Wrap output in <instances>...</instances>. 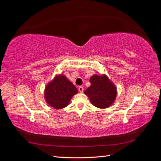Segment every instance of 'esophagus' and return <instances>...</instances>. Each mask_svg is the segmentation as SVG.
Listing matches in <instances>:
<instances>
[{
    "mask_svg": "<svg viewBox=\"0 0 161 161\" xmlns=\"http://www.w3.org/2000/svg\"><path fill=\"white\" fill-rule=\"evenodd\" d=\"M79 91L80 92H83V91H84V88H83V87H82V86H79Z\"/></svg>",
    "mask_w": 161,
    "mask_h": 161,
    "instance_id": "obj_1",
    "label": "esophagus"
}]
</instances>
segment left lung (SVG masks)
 I'll use <instances>...</instances> for the list:
<instances>
[{
	"instance_id": "1",
	"label": "left lung",
	"mask_w": 161,
	"mask_h": 161,
	"mask_svg": "<svg viewBox=\"0 0 161 161\" xmlns=\"http://www.w3.org/2000/svg\"><path fill=\"white\" fill-rule=\"evenodd\" d=\"M91 86L85 93L89 97L92 105L99 108H108L115 99V86L105 75H93L90 80Z\"/></svg>"
}]
</instances>
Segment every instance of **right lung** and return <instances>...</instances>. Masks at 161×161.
<instances>
[{"instance_id": "1", "label": "right lung", "mask_w": 161, "mask_h": 161, "mask_svg": "<svg viewBox=\"0 0 161 161\" xmlns=\"http://www.w3.org/2000/svg\"><path fill=\"white\" fill-rule=\"evenodd\" d=\"M77 92L75 86L66 76L59 75L46 86L45 98L52 108L60 109L69 105L72 96Z\"/></svg>"}]
</instances>
